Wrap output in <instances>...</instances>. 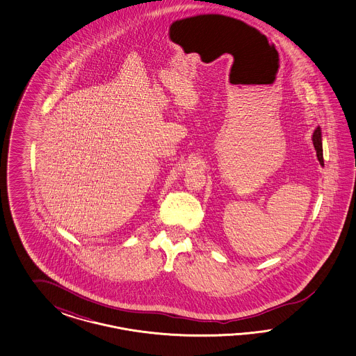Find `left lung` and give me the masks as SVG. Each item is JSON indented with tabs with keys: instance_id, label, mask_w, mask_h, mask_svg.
Masks as SVG:
<instances>
[{
	"instance_id": "obj_1",
	"label": "left lung",
	"mask_w": 356,
	"mask_h": 356,
	"mask_svg": "<svg viewBox=\"0 0 356 356\" xmlns=\"http://www.w3.org/2000/svg\"><path fill=\"white\" fill-rule=\"evenodd\" d=\"M313 145H314V149L317 152V158L321 163V165H323V138H321V129L320 127H317L316 130L313 131Z\"/></svg>"
}]
</instances>
